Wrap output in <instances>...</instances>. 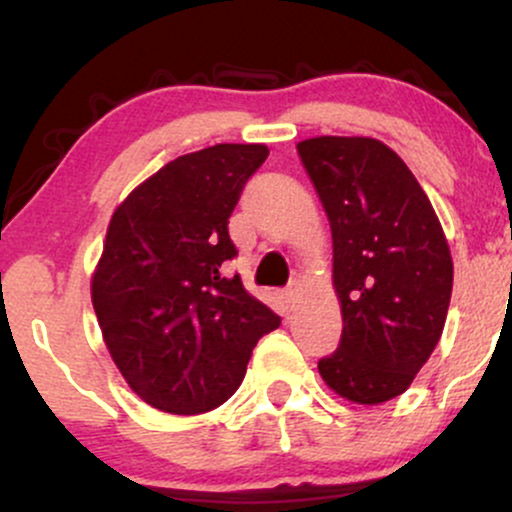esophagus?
Segmentation results:
<instances>
[{"instance_id": "obj_1", "label": "esophagus", "mask_w": 512, "mask_h": 512, "mask_svg": "<svg viewBox=\"0 0 512 512\" xmlns=\"http://www.w3.org/2000/svg\"><path fill=\"white\" fill-rule=\"evenodd\" d=\"M301 289H298L296 284L289 286L284 293H281V303H284L286 310H293L298 305V301H301V293H298Z\"/></svg>"}]
</instances>
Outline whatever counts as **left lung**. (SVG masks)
<instances>
[{"mask_svg": "<svg viewBox=\"0 0 512 512\" xmlns=\"http://www.w3.org/2000/svg\"><path fill=\"white\" fill-rule=\"evenodd\" d=\"M298 154L332 228L342 342L317 370L356 404L402 395L443 334L452 257L407 163L370 137H313Z\"/></svg>", "mask_w": 512, "mask_h": 512, "instance_id": "left-lung-1", "label": "left lung"}]
</instances>
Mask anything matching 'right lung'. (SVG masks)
I'll use <instances>...</instances> for the list:
<instances>
[{
	"label": "right lung",
	"mask_w": 512,
	"mask_h": 512,
	"mask_svg": "<svg viewBox=\"0 0 512 512\" xmlns=\"http://www.w3.org/2000/svg\"><path fill=\"white\" fill-rule=\"evenodd\" d=\"M264 144L178 156L129 192L91 276L103 342L127 385L168 414H202L238 390L252 349L281 317L223 276L228 219Z\"/></svg>",
	"instance_id": "right-lung-1"
}]
</instances>
